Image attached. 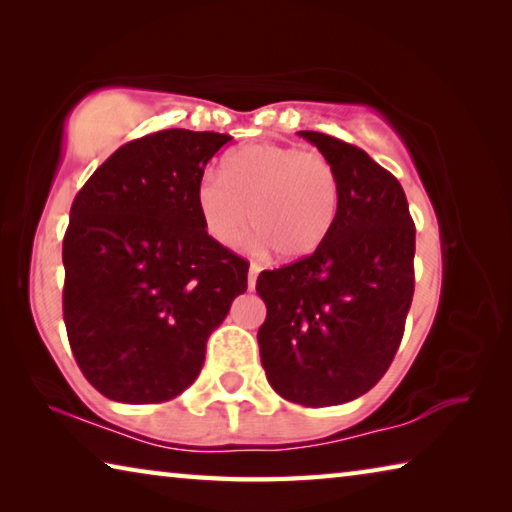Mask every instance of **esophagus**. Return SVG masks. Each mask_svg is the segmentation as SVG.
<instances>
[{
    "instance_id": "obj_1",
    "label": "esophagus",
    "mask_w": 512,
    "mask_h": 512,
    "mask_svg": "<svg viewBox=\"0 0 512 512\" xmlns=\"http://www.w3.org/2000/svg\"><path fill=\"white\" fill-rule=\"evenodd\" d=\"M259 271H262V266L259 264H250V271H248V289L253 291L255 289V282H257V275H259Z\"/></svg>"
}]
</instances>
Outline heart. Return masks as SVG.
Masks as SVG:
<instances>
[{
	"mask_svg": "<svg viewBox=\"0 0 512 512\" xmlns=\"http://www.w3.org/2000/svg\"><path fill=\"white\" fill-rule=\"evenodd\" d=\"M339 176L325 155L284 144H248L198 183L196 205L210 235L235 246L250 228L277 257L323 246L339 212Z\"/></svg>",
	"mask_w": 512,
	"mask_h": 512,
	"instance_id": "obj_1",
	"label": "heart"
}]
</instances>
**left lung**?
Masks as SVG:
<instances>
[{
	"label": "left lung",
	"instance_id": "left-lung-1",
	"mask_svg": "<svg viewBox=\"0 0 512 512\" xmlns=\"http://www.w3.org/2000/svg\"><path fill=\"white\" fill-rule=\"evenodd\" d=\"M339 176V212L316 253L262 271L259 357L268 384L302 406H334L386 375L413 300L415 225L404 189L359 146L300 131Z\"/></svg>",
	"mask_w": 512,
	"mask_h": 512
}]
</instances>
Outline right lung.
Here are the masks:
<instances>
[{
  "instance_id": "1",
  "label": "right lung",
  "mask_w": 512,
  "mask_h": 512,
  "mask_svg": "<svg viewBox=\"0 0 512 512\" xmlns=\"http://www.w3.org/2000/svg\"><path fill=\"white\" fill-rule=\"evenodd\" d=\"M230 135L169 128L110 155L76 194L63 239V318L108 400L167 402L248 287V262L207 235L196 189Z\"/></svg>"
}]
</instances>
